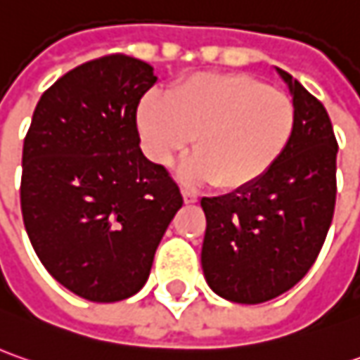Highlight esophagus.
Listing matches in <instances>:
<instances>
[{"label":"esophagus","instance_id":"1","mask_svg":"<svg viewBox=\"0 0 360 360\" xmlns=\"http://www.w3.org/2000/svg\"><path fill=\"white\" fill-rule=\"evenodd\" d=\"M181 195H183V201H185V205L197 203V195H195V193L187 191V189H183V191H181Z\"/></svg>","mask_w":360,"mask_h":360}]
</instances>
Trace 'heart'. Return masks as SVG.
I'll list each match as a JSON object with an SVG mask.
<instances>
[{
  "instance_id": "obj_1",
  "label": "heart",
  "mask_w": 360,
  "mask_h": 360,
  "mask_svg": "<svg viewBox=\"0 0 360 360\" xmlns=\"http://www.w3.org/2000/svg\"><path fill=\"white\" fill-rule=\"evenodd\" d=\"M295 125L291 97L245 73H197L167 97L147 91L137 107L145 155L167 167L195 139L197 155L181 165L179 179L223 191L263 179L285 155Z\"/></svg>"
}]
</instances>
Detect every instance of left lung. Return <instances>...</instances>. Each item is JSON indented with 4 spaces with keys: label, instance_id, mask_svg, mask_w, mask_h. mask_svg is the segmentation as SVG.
Segmentation results:
<instances>
[{
    "label": "left lung",
    "instance_id": "obj_1",
    "mask_svg": "<svg viewBox=\"0 0 360 360\" xmlns=\"http://www.w3.org/2000/svg\"><path fill=\"white\" fill-rule=\"evenodd\" d=\"M275 71L297 113L285 155L251 187L201 199L205 281L231 303H265L292 289L315 263L335 211L339 147L327 109Z\"/></svg>",
    "mask_w": 360,
    "mask_h": 360
}]
</instances>
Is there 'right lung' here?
<instances>
[{
    "label": "right lung",
    "mask_w": 360,
    "mask_h": 360,
    "mask_svg": "<svg viewBox=\"0 0 360 360\" xmlns=\"http://www.w3.org/2000/svg\"><path fill=\"white\" fill-rule=\"evenodd\" d=\"M155 79L135 57L87 61L41 95L23 141L27 237L49 275L94 303L141 291L183 205L139 149L135 113Z\"/></svg>",
    "instance_id": "right-lung-1"
}]
</instances>
